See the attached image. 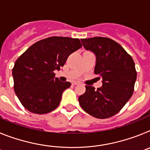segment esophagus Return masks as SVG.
I'll list each match as a JSON object with an SVG mask.
<instances>
[{
	"label": "esophagus",
	"mask_w": 150,
	"mask_h": 150,
	"mask_svg": "<svg viewBox=\"0 0 150 150\" xmlns=\"http://www.w3.org/2000/svg\"><path fill=\"white\" fill-rule=\"evenodd\" d=\"M72 84L74 85V86H76V85H79V82H74V83H73Z\"/></svg>",
	"instance_id": "1"
}]
</instances>
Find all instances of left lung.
Returning <instances> with one entry per match:
<instances>
[{
  "mask_svg": "<svg viewBox=\"0 0 150 150\" xmlns=\"http://www.w3.org/2000/svg\"><path fill=\"white\" fill-rule=\"evenodd\" d=\"M84 48L96 56L95 74L102 78L100 88L86 86L79 97L84 111L98 119H107L120 112L131 98L137 79L132 56L116 41L95 37L81 39Z\"/></svg>",
  "mask_w": 150,
  "mask_h": 150,
  "instance_id": "obj_1",
  "label": "left lung"
}]
</instances>
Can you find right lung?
Masks as SVG:
<instances>
[{"label": "right lung", "instance_id": "obj_1", "mask_svg": "<svg viewBox=\"0 0 150 150\" xmlns=\"http://www.w3.org/2000/svg\"><path fill=\"white\" fill-rule=\"evenodd\" d=\"M82 47L78 38L50 37L30 46L13 68L14 91L25 109L45 114L59 107L63 91L71 86L55 77L72 52Z\"/></svg>", "mask_w": 150, "mask_h": 150}]
</instances>
